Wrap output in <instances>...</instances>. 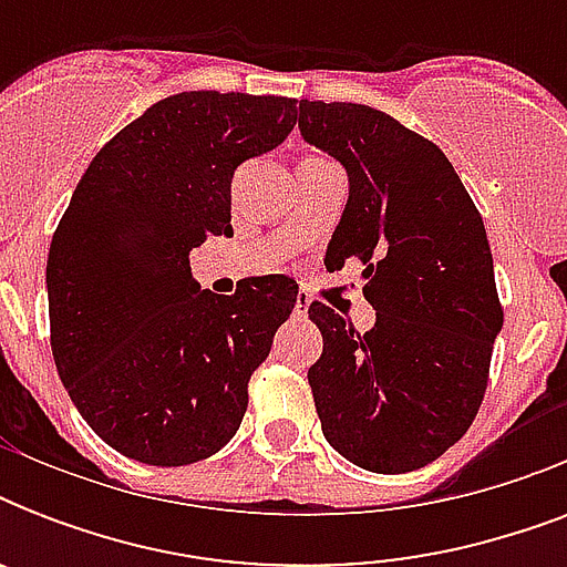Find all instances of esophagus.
Instances as JSON below:
<instances>
[{
  "label": "esophagus",
  "mask_w": 567,
  "mask_h": 567,
  "mask_svg": "<svg viewBox=\"0 0 567 567\" xmlns=\"http://www.w3.org/2000/svg\"><path fill=\"white\" fill-rule=\"evenodd\" d=\"M309 293H297V302H293V318H306V315H309Z\"/></svg>",
  "instance_id": "esophagus-1"
}]
</instances>
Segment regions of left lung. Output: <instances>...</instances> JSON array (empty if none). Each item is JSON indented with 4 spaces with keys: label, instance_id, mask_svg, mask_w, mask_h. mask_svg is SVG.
Segmentation results:
<instances>
[{
    "label": "left lung",
    "instance_id": "8db88e82",
    "mask_svg": "<svg viewBox=\"0 0 567 567\" xmlns=\"http://www.w3.org/2000/svg\"><path fill=\"white\" fill-rule=\"evenodd\" d=\"M300 132L347 171L327 256L362 258L377 309L359 336L309 306L323 336L309 368L320 426L347 462L405 474L465 435L488 385L503 309L483 217L447 155L385 111L300 100Z\"/></svg>",
    "mask_w": 567,
    "mask_h": 567
}]
</instances>
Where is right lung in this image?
I'll return each mask as SVG.
<instances>
[{
	"instance_id": "1",
	"label": "right lung",
	"mask_w": 567,
	"mask_h": 567,
	"mask_svg": "<svg viewBox=\"0 0 567 567\" xmlns=\"http://www.w3.org/2000/svg\"><path fill=\"white\" fill-rule=\"evenodd\" d=\"M288 96L188 91L102 146L52 235L49 329L58 377L87 426L144 465L229 444L247 385L297 302L288 276L203 291L190 249L231 235V176L291 135Z\"/></svg>"
}]
</instances>
